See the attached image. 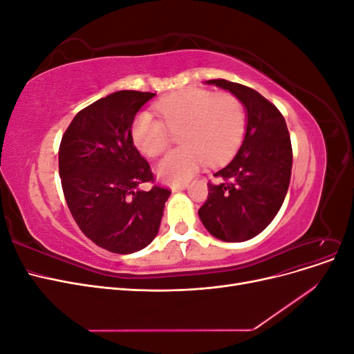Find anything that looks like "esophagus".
I'll use <instances>...</instances> for the list:
<instances>
[{
    "mask_svg": "<svg viewBox=\"0 0 354 354\" xmlns=\"http://www.w3.org/2000/svg\"><path fill=\"white\" fill-rule=\"evenodd\" d=\"M189 187L187 183H181V185H173L171 186V190L173 192H177V190H186Z\"/></svg>",
    "mask_w": 354,
    "mask_h": 354,
    "instance_id": "obj_1",
    "label": "esophagus"
}]
</instances>
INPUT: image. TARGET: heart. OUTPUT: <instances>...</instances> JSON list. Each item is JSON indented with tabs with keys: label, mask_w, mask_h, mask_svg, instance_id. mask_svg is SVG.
I'll use <instances>...</instances> for the list:
<instances>
[{
	"label": "heart",
	"mask_w": 354,
	"mask_h": 354,
	"mask_svg": "<svg viewBox=\"0 0 354 354\" xmlns=\"http://www.w3.org/2000/svg\"><path fill=\"white\" fill-rule=\"evenodd\" d=\"M160 118L140 112L133 122L136 146L151 156L162 155L171 145V133H178L183 145L165 156L156 167L167 183H185L205 160L216 165L226 160L242 142L246 116L243 104L233 94H214L189 88L171 94L156 103Z\"/></svg>",
	"instance_id": "obj_1"
}]
</instances>
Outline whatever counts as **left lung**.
Segmentation results:
<instances>
[{"mask_svg": "<svg viewBox=\"0 0 354 354\" xmlns=\"http://www.w3.org/2000/svg\"><path fill=\"white\" fill-rule=\"evenodd\" d=\"M238 97L246 111L245 137L238 153L208 183L198 214L205 229L224 242H243L261 233L279 212L292 168L291 138L282 113L250 87L209 80Z\"/></svg>", "mask_w": 354, "mask_h": 354, "instance_id": "1", "label": "left lung"}]
</instances>
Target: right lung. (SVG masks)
<instances>
[{"label": "right lung", "instance_id": "obj_1", "mask_svg": "<svg viewBox=\"0 0 354 354\" xmlns=\"http://www.w3.org/2000/svg\"><path fill=\"white\" fill-rule=\"evenodd\" d=\"M153 95L115 91L78 112L62 137L59 173L72 217L85 236L115 254L140 251L155 239L171 195L159 186L140 189L155 178L131 127Z\"/></svg>", "mask_w": 354, "mask_h": 354}]
</instances>
